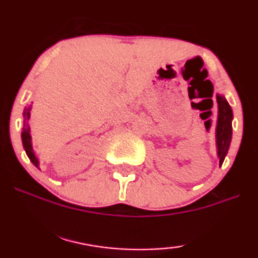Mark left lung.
Masks as SVG:
<instances>
[{"instance_id":"8db88e82","label":"left lung","mask_w":258,"mask_h":258,"mask_svg":"<svg viewBox=\"0 0 258 258\" xmlns=\"http://www.w3.org/2000/svg\"><path fill=\"white\" fill-rule=\"evenodd\" d=\"M218 102V123H217V147H218L219 163L225 159L232 135V110L223 96H217Z\"/></svg>"}]
</instances>
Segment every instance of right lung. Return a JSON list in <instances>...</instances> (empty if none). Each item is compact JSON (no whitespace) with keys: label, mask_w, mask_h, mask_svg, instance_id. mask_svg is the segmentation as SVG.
<instances>
[{"label":"right lung","mask_w":258,"mask_h":258,"mask_svg":"<svg viewBox=\"0 0 258 258\" xmlns=\"http://www.w3.org/2000/svg\"><path fill=\"white\" fill-rule=\"evenodd\" d=\"M29 111H31V108H27L25 109V112H23V117H25V124H23V128H22V143H23V148H25L27 155H28V158L31 161L34 163L36 167H39V161L38 159H36L34 152H33V148H32V141H31V134H29V126L27 124V119L29 118Z\"/></svg>","instance_id":"obj_1"}]
</instances>
